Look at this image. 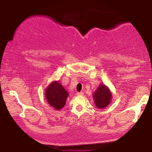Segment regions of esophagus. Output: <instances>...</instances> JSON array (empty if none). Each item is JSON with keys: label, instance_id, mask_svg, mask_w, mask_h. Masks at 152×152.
Wrapping results in <instances>:
<instances>
[{"label": "esophagus", "instance_id": "obj_1", "mask_svg": "<svg viewBox=\"0 0 152 152\" xmlns=\"http://www.w3.org/2000/svg\"><path fill=\"white\" fill-rule=\"evenodd\" d=\"M76 94L78 95V96H82V95L84 94V92H77Z\"/></svg>", "mask_w": 152, "mask_h": 152}]
</instances>
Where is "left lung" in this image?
Segmentation results:
<instances>
[{
	"label": "left lung",
	"instance_id": "obj_1",
	"mask_svg": "<svg viewBox=\"0 0 152 152\" xmlns=\"http://www.w3.org/2000/svg\"><path fill=\"white\" fill-rule=\"evenodd\" d=\"M112 94L109 88L104 84H100L94 92L93 99L95 105L99 109H104L110 104Z\"/></svg>",
	"mask_w": 152,
	"mask_h": 152
}]
</instances>
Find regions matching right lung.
Listing matches in <instances>:
<instances>
[{
    "label": "right lung",
    "mask_w": 152,
    "mask_h": 152,
    "mask_svg": "<svg viewBox=\"0 0 152 152\" xmlns=\"http://www.w3.org/2000/svg\"><path fill=\"white\" fill-rule=\"evenodd\" d=\"M68 92L58 81L52 82L45 90V98L50 106L60 110L66 104Z\"/></svg>",
    "instance_id": "right-lung-1"
}]
</instances>
